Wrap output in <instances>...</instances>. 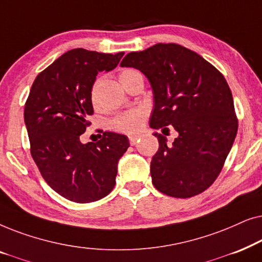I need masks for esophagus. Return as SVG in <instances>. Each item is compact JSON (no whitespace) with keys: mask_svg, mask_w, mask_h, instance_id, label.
<instances>
[{"mask_svg":"<svg viewBox=\"0 0 262 262\" xmlns=\"http://www.w3.org/2000/svg\"><path fill=\"white\" fill-rule=\"evenodd\" d=\"M139 139H141V138H139L138 136H130V137H128V141H130L131 145L137 144V143L139 142Z\"/></svg>","mask_w":262,"mask_h":262,"instance_id":"obj_1","label":"esophagus"}]
</instances>
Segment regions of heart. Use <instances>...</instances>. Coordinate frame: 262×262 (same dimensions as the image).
I'll return each instance as SVG.
<instances>
[{"label":"heart","mask_w":262,"mask_h":262,"mask_svg":"<svg viewBox=\"0 0 262 262\" xmlns=\"http://www.w3.org/2000/svg\"><path fill=\"white\" fill-rule=\"evenodd\" d=\"M136 74H139L137 70L135 69H124L120 71L119 74V81L121 84L126 83V81L130 80L132 76H135ZM99 81H96L94 84H93L92 91H91V99L93 102H95V96H96V89H98ZM145 120V113L141 110H132L127 111V112H124L117 116L112 120V127L114 130L126 132V134H135L136 131H138L139 128L142 127V125L144 124Z\"/></svg>","instance_id":"1"}]
</instances>
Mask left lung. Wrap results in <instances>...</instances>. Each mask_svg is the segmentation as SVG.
Instances as JSON below:
<instances>
[{"label": "left lung", "instance_id": "1", "mask_svg": "<svg viewBox=\"0 0 262 262\" xmlns=\"http://www.w3.org/2000/svg\"><path fill=\"white\" fill-rule=\"evenodd\" d=\"M120 66L142 71L151 84L150 127L163 132L170 125L179 134L171 145L154 134L160 144L150 163L155 188L174 198L205 191L220 175L238 127L223 75L196 52L173 42L127 53Z\"/></svg>", "mask_w": 262, "mask_h": 262}]
</instances>
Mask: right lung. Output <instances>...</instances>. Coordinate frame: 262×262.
<instances>
[{
  "instance_id": "obj_1",
  "label": "right lung",
  "mask_w": 262,
  "mask_h": 262,
  "mask_svg": "<svg viewBox=\"0 0 262 262\" xmlns=\"http://www.w3.org/2000/svg\"><path fill=\"white\" fill-rule=\"evenodd\" d=\"M124 52L70 50L35 77L25 105L31 155L53 191L75 203L103 198L116 185L126 136L103 132L87 144L80 137L94 113L91 91L100 71L118 66Z\"/></svg>"
}]
</instances>
